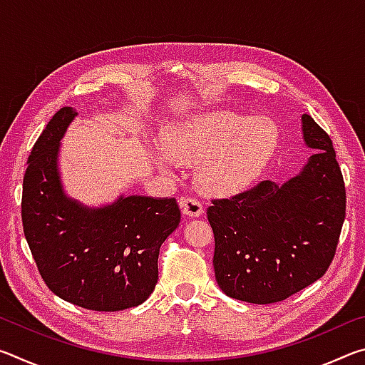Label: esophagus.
<instances>
[{"label": "esophagus", "mask_w": 365, "mask_h": 365, "mask_svg": "<svg viewBox=\"0 0 365 365\" xmlns=\"http://www.w3.org/2000/svg\"><path fill=\"white\" fill-rule=\"evenodd\" d=\"M178 205H180V207H182V212L185 215H188V217H200V215L205 214L202 205L196 200V197H190V196L180 197Z\"/></svg>", "instance_id": "esophagus-1"}]
</instances>
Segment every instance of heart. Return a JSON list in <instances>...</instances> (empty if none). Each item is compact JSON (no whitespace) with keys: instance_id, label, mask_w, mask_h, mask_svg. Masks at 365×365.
Segmentation results:
<instances>
[{"instance_id":"obj_1","label":"heart","mask_w":365,"mask_h":365,"mask_svg":"<svg viewBox=\"0 0 365 365\" xmlns=\"http://www.w3.org/2000/svg\"><path fill=\"white\" fill-rule=\"evenodd\" d=\"M279 146L277 127L262 117L230 110L191 117L163 138L156 164L169 170L175 160L197 165L201 187L214 195L250 188L267 168Z\"/></svg>"}]
</instances>
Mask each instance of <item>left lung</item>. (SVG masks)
<instances>
[{
  "label": "left lung",
  "mask_w": 365,
  "mask_h": 365,
  "mask_svg": "<svg viewBox=\"0 0 365 365\" xmlns=\"http://www.w3.org/2000/svg\"><path fill=\"white\" fill-rule=\"evenodd\" d=\"M302 140L316 153L285 183L264 180L207 207L214 272L230 298L270 304L322 277L335 256L346 212L341 170L329 135L301 117Z\"/></svg>",
  "instance_id": "left-lung-1"
}]
</instances>
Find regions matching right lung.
<instances>
[{"label":"right lung","instance_id":"add662e5","mask_svg":"<svg viewBox=\"0 0 365 365\" xmlns=\"http://www.w3.org/2000/svg\"><path fill=\"white\" fill-rule=\"evenodd\" d=\"M76 109L61 108L32 148L22 190L24 235L48 288L91 311L150 298L160 245L180 222L175 197L123 196L90 207L64 193L59 150Z\"/></svg>","mask_w":365,"mask_h":365}]
</instances>
